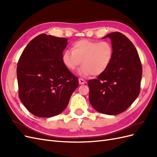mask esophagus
<instances>
[{"mask_svg": "<svg viewBox=\"0 0 157 157\" xmlns=\"http://www.w3.org/2000/svg\"><path fill=\"white\" fill-rule=\"evenodd\" d=\"M78 81H79V84H84L85 83H86V81H85V80L82 78H78Z\"/></svg>", "mask_w": 157, "mask_h": 157, "instance_id": "obj_1", "label": "esophagus"}]
</instances>
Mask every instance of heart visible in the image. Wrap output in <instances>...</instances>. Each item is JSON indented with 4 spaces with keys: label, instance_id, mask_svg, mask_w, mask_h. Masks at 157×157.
Here are the masks:
<instances>
[{
    "label": "heart",
    "instance_id": "1",
    "mask_svg": "<svg viewBox=\"0 0 157 157\" xmlns=\"http://www.w3.org/2000/svg\"><path fill=\"white\" fill-rule=\"evenodd\" d=\"M113 55L111 43L107 41L96 42L82 39L74 42L72 50H66L62 55L65 67L74 71L80 64L79 74L84 76L99 75L110 65Z\"/></svg>",
    "mask_w": 157,
    "mask_h": 157
}]
</instances>
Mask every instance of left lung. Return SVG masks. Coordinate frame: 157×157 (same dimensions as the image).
Returning a JSON list of instances; mask_svg holds the SVG:
<instances>
[{
	"instance_id": "1",
	"label": "left lung",
	"mask_w": 157,
	"mask_h": 157,
	"mask_svg": "<svg viewBox=\"0 0 157 157\" xmlns=\"http://www.w3.org/2000/svg\"><path fill=\"white\" fill-rule=\"evenodd\" d=\"M107 37L113 49L112 61L105 72L88 82L89 101L97 111L116 115L139 96L142 66L134 45L124 35L114 32L102 39Z\"/></svg>"
}]
</instances>
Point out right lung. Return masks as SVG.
Segmentation results:
<instances>
[{
    "label": "right lung",
    "instance_id": "right-lung-1",
    "mask_svg": "<svg viewBox=\"0 0 157 157\" xmlns=\"http://www.w3.org/2000/svg\"><path fill=\"white\" fill-rule=\"evenodd\" d=\"M67 44L66 38L42 33L29 42L18 61L19 98L35 116L59 115L78 86V78L62 61Z\"/></svg>",
    "mask_w": 157,
    "mask_h": 157
}]
</instances>
